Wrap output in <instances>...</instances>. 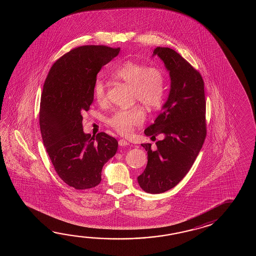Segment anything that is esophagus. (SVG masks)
<instances>
[{
    "label": "esophagus",
    "instance_id": "34e87169",
    "mask_svg": "<svg viewBox=\"0 0 256 256\" xmlns=\"http://www.w3.org/2000/svg\"><path fill=\"white\" fill-rule=\"evenodd\" d=\"M129 144H130V142L126 141L124 139H120L119 140V146H129Z\"/></svg>",
    "mask_w": 256,
    "mask_h": 256
}]
</instances>
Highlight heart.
Listing matches in <instances>:
<instances>
[{"label":"heart","instance_id":"heart-1","mask_svg":"<svg viewBox=\"0 0 256 256\" xmlns=\"http://www.w3.org/2000/svg\"><path fill=\"white\" fill-rule=\"evenodd\" d=\"M116 80L132 86V102H141L148 109L156 108L162 102L166 87V75L163 70L146 63L126 61L112 71ZM93 94L102 104L107 95L106 84L98 78L94 82ZM144 114L140 106L134 105L128 109H118L107 119V124L122 134H128L136 126H141Z\"/></svg>","mask_w":256,"mask_h":256}]
</instances>
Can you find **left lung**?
Returning <instances> with one entry per match:
<instances>
[{
    "label": "left lung",
    "instance_id": "left-lung-1",
    "mask_svg": "<svg viewBox=\"0 0 256 256\" xmlns=\"http://www.w3.org/2000/svg\"><path fill=\"white\" fill-rule=\"evenodd\" d=\"M154 54L169 71L171 88L162 112L144 130L147 136L163 140L142 144L148 154L144 173L138 176L142 190L159 194L173 188L188 173L207 134L204 82L196 68L169 48H156Z\"/></svg>",
    "mask_w": 256,
    "mask_h": 256
}]
</instances>
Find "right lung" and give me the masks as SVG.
<instances>
[{
  "instance_id": "add662e5",
  "label": "right lung",
  "mask_w": 256,
  "mask_h": 256,
  "mask_svg": "<svg viewBox=\"0 0 256 256\" xmlns=\"http://www.w3.org/2000/svg\"><path fill=\"white\" fill-rule=\"evenodd\" d=\"M120 48L82 46L54 62L44 83L39 124L44 146L56 174L78 190L102 181V170L118 149V142L104 132L86 134L82 114L93 102V86L100 68Z\"/></svg>"
}]
</instances>
